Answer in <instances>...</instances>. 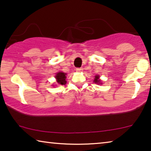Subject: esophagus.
Listing matches in <instances>:
<instances>
[{
	"mask_svg": "<svg viewBox=\"0 0 151 151\" xmlns=\"http://www.w3.org/2000/svg\"><path fill=\"white\" fill-rule=\"evenodd\" d=\"M83 70V68H76V72H81Z\"/></svg>",
	"mask_w": 151,
	"mask_h": 151,
	"instance_id": "esophagus-1",
	"label": "esophagus"
}]
</instances>
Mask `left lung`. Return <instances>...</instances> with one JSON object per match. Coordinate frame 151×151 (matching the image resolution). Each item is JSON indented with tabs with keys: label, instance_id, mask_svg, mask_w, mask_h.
<instances>
[{
	"label": "left lung",
	"instance_id": "left-lung-1",
	"mask_svg": "<svg viewBox=\"0 0 151 151\" xmlns=\"http://www.w3.org/2000/svg\"><path fill=\"white\" fill-rule=\"evenodd\" d=\"M99 78H100V76L99 75L95 76V78H94L93 82H95V83H97V84H102V83H101V80Z\"/></svg>",
	"mask_w": 151,
	"mask_h": 151
}]
</instances>
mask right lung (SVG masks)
<instances>
[{"label": "right lung", "instance_id": "1", "mask_svg": "<svg viewBox=\"0 0 151 151\" xmlns=\"http://www.w3.org/2000/svg\"><path fill=\"white\" fill-rule=\"evenodd\" d=\"M66 73H63V72H59L56 74L55 75V78L56 81L58 84L60 85H65L66 83Z\"/></svg>", "mask_w": 151, "mask_h": 151}]
</instances>
